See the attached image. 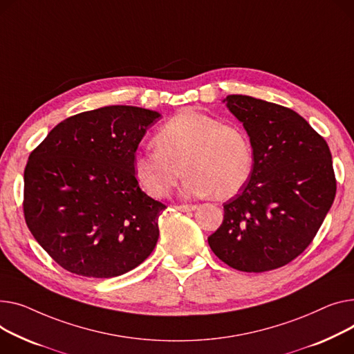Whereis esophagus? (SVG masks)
<instances>
[{"instance_id": "obj_1", "label": "esophagus", "mask_w": 354, "mask_h": 354, "mask_svg": "<svg viewBox=\"0 0 354 354\" xmlns=\"http://www.w3.org/2000/svg\"><path fill=\"white\" fill-rule=\"evenodd\" d=\"M176 209L180 212H194L198 209V206L196 205H179V206H176Z\"/></svg>"}]
</instances>
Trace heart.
<instances>
[{
  "instance_id": "heart-1",
  "label": "heart",
  "mask_w": 354,
  "mask_h": 354,
  "mask_svg": "<svg viewBox=\"0 0 354 354\" xmlns=\"http://www.w3.org/2000/svg\"><path fill=\"white\" fill-rule=\"evenodd\" d=\"M153 149L135 152L132 172L142 189L165 198L187 174L182 195L236 196L254 171L249 135L238 125L223 124L215 116L183 109L163 124L155 135Z\"/></svg>"
}]
</instances>
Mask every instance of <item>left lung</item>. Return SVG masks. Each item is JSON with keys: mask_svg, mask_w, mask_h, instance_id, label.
<instances>
[{"mask_svg": "<svg viewBox=\"0 0 354 354\" xmlns=\"http://www.w3.org/2000/svg\"><path fill=\"white\" fill-rule=\"evenodd\" d=\"M243 124L254 171L239 195L223 205V222L207 238L230 268L268 272L310 245L336 196L332 153L297 112L248 95H227Z\"/></svg>", "mask_w": 354, "mask_h": 354, "instance_id": "1", "label": "left lung"}]
</instances>
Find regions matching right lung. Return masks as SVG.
<instances>
[{
  "mask_svg": "<svg viewBox=\"0 0 354 354\" xmlns=\"http://www.w3.org/2000/svg\"><path fill=\"white\" fill-rule=\"evenodd\" d=\"M160 118L111 105L59 122L24 171V215L35 241L65 270L115 277L142 263L159 238L163 203L140 189L132 158Z\"/></svg>",
  "mask_w": 354,
  "mask_h": 354,
  "instance_id": "right-lung-1",
  "label": "right lung"
}]
</instances>
